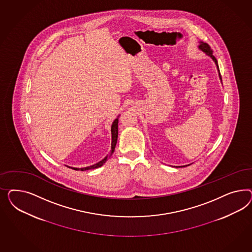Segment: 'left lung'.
Listing matches in <instances>:
<instances>
[{"label": "left lung", "mask_w": 252, "mask_h": 252, "mask_svg": "<svg viewBox=\"0 0 252 252\" xmlns=\"http://www.w3.org/2000/svg\"><path fill=\"white\" fill-rule=\"evenodd\" d=\"M198 49L199 50H201L203 53H205L207 55H209L213 60H214V63H215V64H216V66H217V69H218V73H219V77H220V79H221V74H220V70H219V66H218V62L216 60V58L214 57V54H213V50L211 49V47L209 44H207L205 42H202V41H200L199 42V46H198ZM185 166H188V165H184V166H177V167H185Z\"/></svg>", "instance_id": "left-lung-1"}]
</instances>
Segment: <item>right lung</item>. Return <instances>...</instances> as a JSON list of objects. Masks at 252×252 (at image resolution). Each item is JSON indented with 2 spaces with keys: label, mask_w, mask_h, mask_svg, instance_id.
Returning a JSON list of instances; mask_svg holds the SVG:
<instances>
[{
  "label": "right lung",
  "mask_w": 252,
  "mask_h": 252,
  "mask_svg": "<svg viewBox=\"0 0 252 252\" xmlns=\"http://www.w3.org/2000/svg\"><path fill=\"white\" fill-rule=\"evenodd\" d=\"M111 132H112V147H111V152H110V153L107 155L104 159H102V160L99 161V162H97V163H95V164H93V165H91V166H88V167L73 168V169L76 170V171H77V170L86 171V170L96 169V168H99L100 167L101 165H103V164L106 162V160L112 156V154L115 152V146H116V142H117V137H118V117L113 122L112 127H111Z\"/></svg>",
  "instance_id": "1"
}]
</instances>
